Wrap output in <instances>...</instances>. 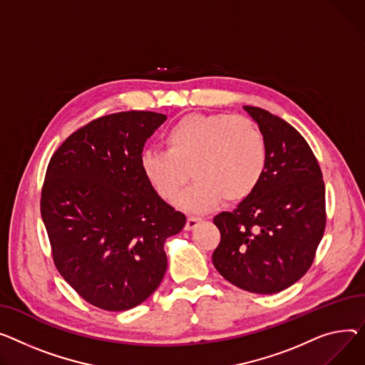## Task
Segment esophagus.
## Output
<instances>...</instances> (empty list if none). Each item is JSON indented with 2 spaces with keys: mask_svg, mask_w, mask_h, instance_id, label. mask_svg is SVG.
Here are the masks:
<instances>
[{
  "mask_svg": "<svg viewBox=\"0 0 365 365\" xmlns=\"http://www.w3.org/2000/svg\"><path fill=\"white\" fill-rule=\"evenodd\" d=\"M201 220H202V218L198 217V215H189L187 220H186V229H187V230L193 229Z\"/></svg>",
  "mask_w": 365,
  "mask_h": 365,
  "instance_id": "obj_1",
  "label": "esophagus"
}]
</instances>
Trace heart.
<instances>
[{
  "label": "heart",
  "instance_id": "obj_1",
  "mask_svg": "<svg viewBox=\"0 0 365 365\" xmlns=\"http://www.w3.org/2000/svg\"><path fill=\"white\" fill-rule=\"evenodd\" d=\"M163 139L165 151H143L140 167L157 195L167 202L179 198L189 175L195 180L179 204L197 211L214 207L222 198L229 204L244 201L264 175L267 142L250 117L187 114Z\"/></svg>",
  "mask_w": 365,
  "mask_h": 365
}]
</instances>
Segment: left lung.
Listing matches in <instances>:
<instances>
[{"label":"left lung","mask_w":365,"mask_h":365,"mask_svg":"<svg viewBox=\"0 0 365 365\" xmlns=\"http://www.w3.org/2000/svg\"><path fill=\"white\" fill-rule=\"evenodd\" d=\"M244 108L264 133L265 170L237 208L212 218L222 236L212 264L235 286L269 295L311 267L326 229V189L317 158L294 126L267 110Z\"/></svg>","instance_id":"obj_1"}]
</instances>
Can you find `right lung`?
<instances>
[{"mask_svg":"<svg viewBox=\"0 0 365 365\" xmlns=\"http://www.w3.org/2000/svg\"><path fill=\"white\" fill-rule=\"evenodd\" d=\"M167 115L121 111L73 132L53 154L41 190L51 257L79 297L106 311L142 304L167 270L164 240L186 215L164 202L140 167Z\"/></svg>","mask_w":365,"mask_h":365,"instance_id":"obj_1","label":"right lung"}]
</instances>
